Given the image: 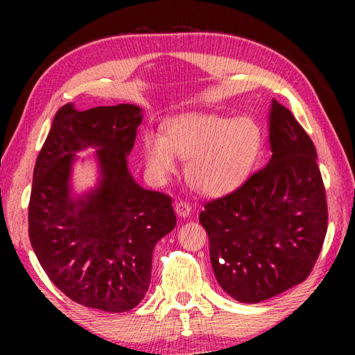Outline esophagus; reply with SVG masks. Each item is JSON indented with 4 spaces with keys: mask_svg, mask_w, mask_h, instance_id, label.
<instances>
[{
    "mask_svg": "<svg viewBox=\"0 0 355 355\" xmlns=\"http://www.w3.org/2000/svg\"><path fill=\"white\" fill-rule=\"evenodd\" d=\"M175 211L180 218H188L189 213L192 211V205L184 200H180L175 203Z\"/></svg>",
    "mask_w": 355,
    "mask_h": 355,
    "instance_id": "1",
    "label": "esophagus"
}]
</instances>
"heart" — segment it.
<instances>
[{
  "label": "heart",
  "instance_id": "heart-1",
  "mask_svg": "<svg viewBox=\"0 0 355 355\" xmlns=\"http://www.w3.org/2000/svg\"><path fill=\"white\" fill-rule=\"evenodd\" d=\"M263 146L261 130L250 119L218 114H184L167 120L163 137H144V159L155 180L175 171V155L186 163V180L205 196H222L249 175Z\"/></svg>",
  "mask_w": 355,
  "mask_h": 355
}]
</instances>
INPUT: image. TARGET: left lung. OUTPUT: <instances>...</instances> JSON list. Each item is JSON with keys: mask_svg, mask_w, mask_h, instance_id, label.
<instances>
[{"mask_svg": "<svg viewBox=\"0 0 355 355\" xmlns=\"http://www.w3.org/2000/svg\"><path fill=\"white\" fill-rule=\"evenodd\" d=\"M271 161L199 214L222 290L257 304L302 284L327 232L316 148L290 110L272 101Z\"/></svg>", "mask_w": 355, "mask_h": 355, "instance_id": "obj_1", "label": "left lung"}]
</instances>
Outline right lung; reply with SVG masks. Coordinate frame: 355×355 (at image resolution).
I'll return each mask as SVG.
<instances>
[{"instance_id":"right-lung-1","label":"right lung","mask_w":355,"mask_h":355,"mask_svg":"<svg viewBox=\"0 0 355 355\" xmlns=\"http://www.w3.org/2000/svg\"><path fill=\"white\" fill-rule=\"evenodd\" d=\"M142 122L135 105L78 111L64 105L37 156L28 209L29 239L48 279L84 307L135 309L152 277L155 244L177 224L171 196L141 188L127 167ZM98 146L102 180L69 197L74 152Z\"/></svg>"}]
</instances>
